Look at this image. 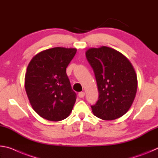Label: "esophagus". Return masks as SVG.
Returning a JSON list of instances; mask_svg holds the SVG:
<instances>
[{
	"label": "esophagus",
	"mask_w": 158,
	"mask_h": 158,
	"mask_svg": "<svg viewBox=\"0 0 158 158\" xmlns=\"http://www.w3.org/2000/svg\"><path fill=\"white\" fill-rule=\"evenodd\" d=\"M84 96H85V93H84V92H80V93H79V98H84Z\"/></svg>",
	"instance_id": "34e87169"
}]
</instances>
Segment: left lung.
<instances>
[{
  "label": "left lung",
  "instance_id": "8db88e82",
  "mask_svg": "<svg viewBox=\"0 0 158 158\" xmlns=\"http://www.w3.org/2000/svg\"><path fill=\"white\" fill-rule=\"evenodd\" d=\"M94 72L99 92L93 113L106 121L115 120L129 110L137 90V78L127 58L107 47L90 48L85 52Z\"/></svg>",
  "mask_w": 158,
  "mask_h": 158
}]
</instances>
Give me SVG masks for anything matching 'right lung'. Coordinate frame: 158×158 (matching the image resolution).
<instances>
[{"label": "right lung", "instance_id": "right-lung-1", "mask_svg": "<svg viewBox=\"0 0 158 158\" xmlns=\"http://www.w3.org/2000/svg\"><path fill=\"white\" fill-rule=\"evenodd\" d=\"M76 52L73 48L54 47L37 53L28 64L26 93L35 111L48 121H62L73 110L77 94L66 68Z\"/></svg>", "mask_w": 158, "mask_h": 158}]
</instances>
